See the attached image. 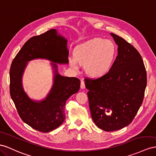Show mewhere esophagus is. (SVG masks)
<instances>
[{"instance_id": "34e87169", "label": "esophagus", "mask_w": 156, "mask_h": 156, "mask_svg": "<svg viewBox=\"0 0 156 156\" xmlns=\"http://www.w3.org/2000/svg\"><path fill=\"white\" fill-rule=\"evenodd\" d=\"M81 88L82 89H84V88H85V82H84L83 80L81 81Z\"/></svg>"}]
</instances>
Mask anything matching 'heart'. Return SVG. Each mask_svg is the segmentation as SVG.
I'll use <instances>...</instances> for the list:
<instances>
[{
    "label": "heart",
    "mask_w": 156,
    "mask_h": 156,
    "mask_svg": "<svg viewBox=\"0 0 156 156\" xmlns=\"http://www.w3.org/2000/svg\"><path fill=\"white\" fill-rule=\"evenodd\" d=\"M117 56L115 44L100 38L88 41L75 50V57L69 58L71 68L79 69L80 64L85 65L86 73L92 77L104 76L114 64Z\"/></svg>",
    "instance_id": "1"
}]
</instances>
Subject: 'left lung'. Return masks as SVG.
Listing matches in <instances>:
<instances>
[{
  "instance_id": "obj_1",
  "label": "left lung",
  "mask_w": 156,
  "mask_h": 156,
  "mask_svg": "<svg viewBox=\"0 0 156 156\" xmlns=\"http://www.w3.org/2000/svg\"><path fill=\"white\" fill-rule=\"evenodd\" d=\"M110 35L118 46L114 64L104 76L85 83L92 118L105 131H115L131 123L142 103L147 83L139 52L123 38Z\"/></svg>"
}]
</instances>
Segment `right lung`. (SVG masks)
Instances as JSON below:
<instances>
[{"label":"right lung","mask_w":156,"mask_h":156,"mask_svg":"<svg viewBox=\"0 0 156 156\" xmlns=\"http://www.w3.org/2000/svg\"><path fill=\"white\" fill-rule=\"evenodd\" d=\"M68 40L52 29L29 39L12 61L10 70V92L19 115L23 122L40 132L48 133L63 123L66 100L77 93L80 80L62 76L58 64L69 63ZM44 58L51 61L53 85L49 94L42 101H33L24 90L22 77L28 61Z\"/></svg>","instance_id":"right-lung-1"}]
</instances>
